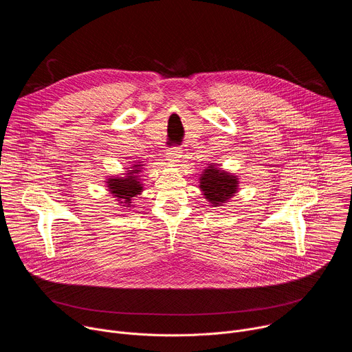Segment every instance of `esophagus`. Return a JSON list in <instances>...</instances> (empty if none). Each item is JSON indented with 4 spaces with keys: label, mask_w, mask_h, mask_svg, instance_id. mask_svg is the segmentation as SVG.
I'll list each match as a JSON object with an SVG mask.
<instances>
[{
    "label": "esophagus",
    "mask_w": 352,
    "mask_h": 352,
    "mask_svg": "<svg viewBox=\"0 0 352 352\" xmlns=\"http://www.w3.org/2000/svg\"><path fill=\"white\" fill-rule=\"evenodd\" d=\"M182 156V150L181 147L178 146H173V147H168L167 148V153H166V157L168 162L171 163H178V159Z\"/></svg>",
    "instance_id": "1"
}]
</instances>
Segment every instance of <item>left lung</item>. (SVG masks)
Here are the masks:
<instances>
[{
  "mask_svg": "<svg viewBox=\"0 0 352 352\" xmlns=\"http://www.w3.org/2000/svg\"><path fill=\"white\" fill-rule=\"evenodd\" d=\"M200 188L213 205H220L236 192V178L217 168H208L200 179Z\"/></svg>",
  "mask_w": 352,
  "mask_h": 352,
  "instance_id": "8db88e82",
  "label": "left lung"
}]
</instances>
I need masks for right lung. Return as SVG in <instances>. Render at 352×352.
<instances>
[{"instance_id":"right-lung-1","label":"right lung","mask_w":352,"mask_h":352,"mask_svg":"<svg viewBox=\"0 0 352 352\" xmlns=\"http://www.w3.org/2000/svg\"><path fill=\"white\" fill-rule=\"evenodd\" d=\"M132 168H135V170H129L131 173H128L126 178H111L109 181L111 193H116V196L118 199L124 200L125 205H129L132 197H135L142 190L140 184L136 181L138 177L133 175L140 171V164H133Z\"/></svg>"}]
</instances>
